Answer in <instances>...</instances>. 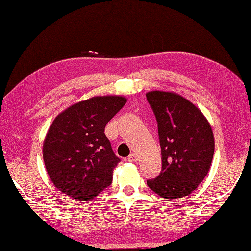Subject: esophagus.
Listing matches in <instances>:
<instances>
[{"mask_svg": "<svg viewBox=\"0 0 251 251\" xmlns=\"http://www.w3.org/2000/svg\"><path fill=\"white\" fill-rule=\"evenodd\" d=\"M127 160H129V162H136V160H138V155L136 154H134V153H132V154H130L129 156H127Z\"/></svg>", "mask_w": 251, "mask_h": 251, "instance_id": "34e87169", "label": "esophagus"}]
</instances>
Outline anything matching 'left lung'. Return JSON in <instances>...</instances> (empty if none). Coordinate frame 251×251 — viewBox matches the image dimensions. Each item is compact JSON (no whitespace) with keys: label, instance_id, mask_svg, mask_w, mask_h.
Masks as SVG:
<instances>
[{"label":"left lung","instance_id":"left-lung-1","mask_svg":"<svg viewBox=\"0 0 251 251\" xmlns=\"http://www.w3.org/2000/svg\"><path fill=\"white\" fill-rule=\"evenodd\" d=\"M146 98L157 121L162 150V170L148 186L166 199L186 197L210 169L214 154L211 126L193 103L177 94L154 91Z\"/></svg>","mask_w":251,"mask_h":251}]
</instances>
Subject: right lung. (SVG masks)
I'll use <instances>...</instances> for the list:
<instances>
[{
    "mask_svg": "<svg viewBox=\"0 0 251 251\" xmlns=\"http://www.w3.org/2000/svg\"><path fill=\"white\" fill-rule=\"evenodd\" d=\"M120 96L93 97L55 118L44 143L51 181L76 200H91L110 186L120 158L105 134L106 125L126 105Z\"/></svg>",
    "mask_w": 251,
    "mask_h": 251,
    "instance_id": "right-lung-1",
    "label": "right lung"
}]
</instances>
